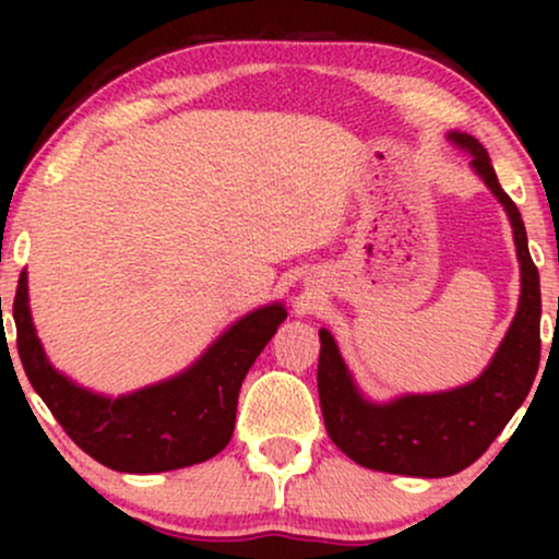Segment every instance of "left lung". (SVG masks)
<instances>
[{
	"label": "left lung",
	"mask_w": 559,
	"mask_h": 559,
	"mask_svg": "<svg viewBox=\"0 0 559 559\" xmlns=\"http://www.w3.org/2000/svg\"><path fill=\"white\" fill-rule=\"evenodd\" d=\"M447 139L471 155V168L504 207L521 262L518 312L491 362L476 381L457 389L373 402L355 383L331 331H318V394L325 431L357 465L396 476L444 478L476 463L525 402L542 357V288L523 217L499 186L478 139L460 131H449Z\"/></svg>",
	"instance_id": "1"
}]
</instances>
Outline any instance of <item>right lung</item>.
<instances>
[{
	"label": "right lung",
	"instance_id": "1",
	"mask_svg": "<svg viewBox=\"0 0 559 559\" xmlns=\"http://www.w3.org/2000/svg\"><path fill=\"white\" fill-rule=\"evenodd\" d=\"M12 318L25 376L70 439L112 471L165 473L204 463L226 449L243 376L286 320V307L271 301L247 312L181 373L120 396L83 389L49 362L31 318L25 271Z\"/></svg>",
	"mask_w": 559,
	"mask_h": 559
}]
</instances>
